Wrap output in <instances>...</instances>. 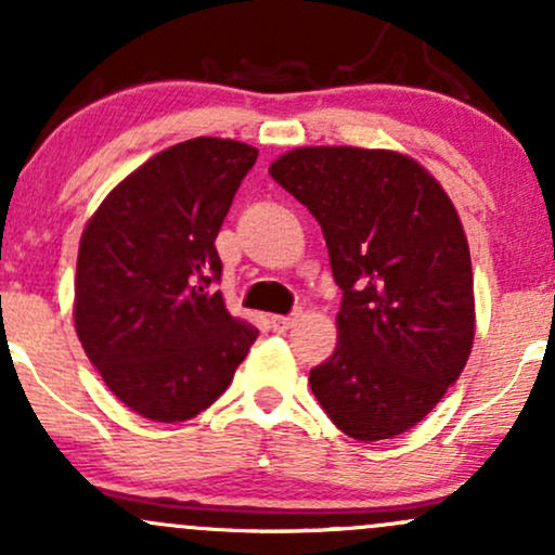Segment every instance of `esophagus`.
<instances>
[{
	"label": "esophagus",
	"instance_id": "34e87169",
	"mask_svg": "<svg viewBox=\"0 0 555 555\" xmlns=\"http://www.w3.org/2000/svg\"><path fill=\"white\" fill-rule=\"evenodd\" d=\"M297 318L295 315H271V328L276 331V334H284V331H289L292 326H295Z\"/></svg>",
	"mask_w": 555,
	"mask_h": 555
}]
</instances>
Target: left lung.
<instances>
[{
    "mask_svg": "<svg viewBox=\"0 0 555 555\" xmlns=\"http://www.w3.org/2000/svg\"><path fill=\"white\" fill-rule=\"evenodd\" d=\"M269 175L315 216L341 289L339 341L310 371L315 399L358 441L410 430L473 352V260L454 203L397 151L297 149Z\"/></svg>",
    "mask_w": 555,
    "mask_h": 555,
    "instance_id": "8db88e82",
    "label": "left lung"
}]
</instances>
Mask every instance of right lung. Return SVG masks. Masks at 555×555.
Wrapping results in <instances>:
<instances>
[{
    "mask_svg": "<svg viewBox=\"0 0 555 555\" xmlns=\"http://www.w3.org/2000/svg\"><path fill=\"white\" fill-rule=\"evenodd\" d=\"M256 158L240 140L171 145L125 177L82 232L75 331L138 415L182 423L208 410L258 339L214 292V240Z\"/></svg>",
    "mask_w": 555,
    "mask_h": 555,
    "instance_id": "right-lung-1",
    "label": "right lung"
}]
</instances>
